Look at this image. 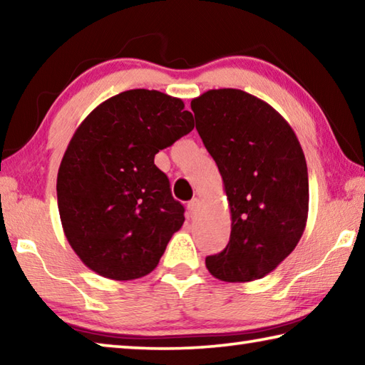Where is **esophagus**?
I'll return each mask as SVG.
<instances>
[{
	"label": "esophagus",
	"mask_w": 365,
	"mask_h": 365,
	"mask_svg": "<svg viewBox=\"0 0 365 365\" xmlns=\"http://www.w3.org/2000/svg\"><path fill=\"white\" fill-rule=\"evenodd\" d=\"M200 205H201V202H200V200H197V197H193V200L188 202V212H190L191 217H193V215H196L197 209H200Z\"/></svg>",
	"instance_id": "34e87169"
}]
</instances>
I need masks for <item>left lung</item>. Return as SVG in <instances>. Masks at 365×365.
Returning a JSON list of instances; mask_svg holds the SVG:
<instances>
[{
    "label": "left lung",
    "instance_id": "8db88e82",
    "mask_svg": "<svg viewBox=\"0 0 365 365\" xmlns=\"http://www.w3.org/2000/svg\"><path fill=\"white\" fill-rule=\"evenodd\" d=\"M196 130L224 180L230 242L206 267L224 282L262 279L292 255L306 228V158L289 123L237 88L209 90L191 101Z\"/></svg>",
    "mask_w": 365,
    "mask_h": 365
}]
</instances>
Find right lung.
I'll list each match as a JSON object with an SVG mask.
<instances>
[{
	"instance_id": "add662e5",
	"label": "right lung",
	"mask_w": 365,
	"mask_h": 365,
	"mask_svg": "<svg viewBox=\"0 0 365 365\" xmlns=\"http://www.w3.org/2000/svg\"><path fill=\"white\" fill-rule=\"evenodd\" d=\"M178 98L128 90L86 115L58 172V207L66 238L86 267L110 280H133L156 269L185 222L159 150L195 127Z\"/></svg>"
}]
</instances>
